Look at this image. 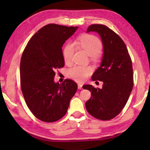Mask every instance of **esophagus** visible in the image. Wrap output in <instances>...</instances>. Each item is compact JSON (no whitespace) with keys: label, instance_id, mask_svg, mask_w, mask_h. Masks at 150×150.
<instances>
[{"label":"esophagus","instance_id":"1","mask_svg":"<svg viewBox=\"0 0 150 150\" xmlns=\"http://www.w3.org/2000/svg\"><path fill=\"white\" fill-rule=\"evenodd\" d=\"M78 89H83V88H82L83 84H78Z\"/></svg>","mask_w":150,"mask_h":150}]
</instances>
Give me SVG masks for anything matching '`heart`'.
<instances>
[{
    "mask_svg": "<svg viewBox=\"0 0 150 150\" xmlns=\"http://www.w3.org/2000/svg\"><path fill=\"white\" fill-rule=\"evenodd\" d=\"M90 56H94L98 54L102 49L103 44L100 40L93 35H84L79 39L76 43ZM75 51L74 44H67L64 50V59L66 63L72 61V56ZM92 72L90 67L74 66L67 71V75L70 78L78 82H83Z\"/></svg>",
    "mask_w": 150,
    "mask_h": 150,
    "instance_id": "heart-1",
    "label": "heart"
}]
</instances>
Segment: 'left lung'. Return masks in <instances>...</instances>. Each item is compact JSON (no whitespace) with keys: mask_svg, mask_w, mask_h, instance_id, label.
Segmentation results:
<instances>
[{"mask_svg":"<svg viewBox=\"0 0 150 150\" xmlns=\"http://www.w3.org/2000/svg\"><path fill=\"white\" fill-rule=\"evenodd\" d=\"M96 32L103 46L101 62L92 76V80L103 83L101 89L93 86H83L91 93L86 103L88 112L97 119L110 120L116 117L128 100L133 86L132 61L125 42L107 26L93 24L86 33Z\"/></svg>","mask_w":150,"mask_h":150,"instance_id":"left-lung-1","label":"left lung"}]
</instances>
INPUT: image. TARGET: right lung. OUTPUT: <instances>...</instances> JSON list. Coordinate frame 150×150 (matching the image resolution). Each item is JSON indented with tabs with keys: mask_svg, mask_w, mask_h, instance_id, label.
Returning <instances> with one entry per match:
<instances>
[{
	"mask_svg": "<svg viewBox=\"0 0 150 150\" xmlns=\"http://www.w3.org/2000/svg\"><path fill=\"white\" fill-rule=\"evenodd\" d=\"M78 29V26L47 24L31 38L22 53V92L30 111L42 121L62 118L78 89L71 79L61 84L54 82V71L64 66L62 47Z\"/></svg>",
	"mask_w": 150,
	"mask_h": 150,
	"instance_id": "obj_1",
	"label": "right lung"
}]
</instances>
